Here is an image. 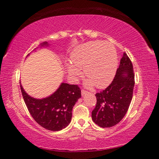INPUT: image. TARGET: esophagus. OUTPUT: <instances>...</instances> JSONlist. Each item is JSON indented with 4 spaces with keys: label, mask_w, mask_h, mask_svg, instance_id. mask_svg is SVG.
Instances as JSON below:
<instances>
[{
    "label": "esophagus",
    "mask_w": 159,
    "mask_h": 159,
    "mask_svg": "<svg viewBox=\"0 0 159 159\" xmlns=\"http://www.w3.org/2000/svg\"><path fill=\"white\" fill-rule=\"evenodd\" d=\"M87 93H88V92H87V91H86L85 90H83V89H82V90H81V95H85V94Z\"/></svg>",
    "instance_id": "obj_1"
}]
</instances>
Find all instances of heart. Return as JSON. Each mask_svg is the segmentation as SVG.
<instances>
[{"label":"heart","mask_w":159,"mask_h":159,"mask_svg":"<svg viewBox=\"0 0 159 159\" xmlns=\"http://www.w3.org/2000/svg\"><path fill=\"white\" fill-rule=\"evenodd\" d=\"M71 62L67 66L72 77H79L83 69L90 84L102 88L108 85L113 79L118 65L116 51L114 45L102 41H90L80 45L71 54Z\"/></svg>","instance_id":"heart-1"}]
</instances>
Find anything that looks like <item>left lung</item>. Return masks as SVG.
I'll list each match as a JSON object with an SVG mask.
<instances>
[{
    "label": "left lung",
    "instance_id": "obj_1",
    "mask_svg": "<svg viewBox=\"0 0 159 159\" xmlns=\"http://www.w3.org/2000/svg\"><path fill=\"white\" fill-rule=\"evenodd\" d=\"M134 85L133 64L124 52L111 84L95 94L97 103L92 111L93 121L102 128H110L118 124L128 111L133 98Z\"/></svg>",
    "mask_w": 159,
    "mask_h": 159
}]
</instances>
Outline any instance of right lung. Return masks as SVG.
Here are the masks:
<instances>
[{
  "label": "right lung",
  "mask_w": 159,
  "mask_h": 159,
  "mask_svg": "<svg viewBox=\"0 0 159 159\" xmlns=\"http://www.w3.org/2000/svg\"><path fill=\"white\" fill-rule=\"evenodd\" d=\"M44 43L43 45H46ZM24 100L29 113L37 123L47 130L58 131L69 124L72 109L81 97L78 85L62 83L57 90L47 98L37 99L25 93L20 85Z\"/></svg>",
  "instance_id": "add662e5"
}]
</instances>
